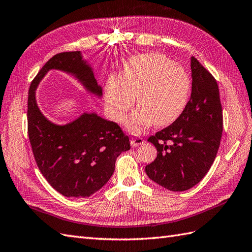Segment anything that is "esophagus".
Returning a JSON list of instances; mask_svg holds the SVG:
<instances>
[{
  "instance_id": "obj_1",
  "label": "esophagus",
  "mask_w": 252,
  "mask_h": 252,
  "mask_svg": "<svg viewBox=\"0 0 252 252\" xmlns=\"http://www.w3.org/2000/svg\"><path fill=\"white\" fill-rule=\"evenodd\" d=\"M142 144H144V139L140 136H133L131 138V145L133 146V147H135V146H139Z\"/></svg>"
}]
</instances>
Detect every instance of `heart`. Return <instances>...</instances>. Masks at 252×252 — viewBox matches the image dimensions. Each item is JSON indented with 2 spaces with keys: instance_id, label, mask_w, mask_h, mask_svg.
I'll return each mask as SVG.
<instances>
[{
  "instance_id": "obj_1",
  "label": "heart",
  "mask_w": 252,
  "mask_h": 252,
  "mask_svg": "<svg viewBox=\"0 0 252 252\" xmlns=\"http://www.w3.org/2000/svg\"><path fill=\"white\" fill-rule=\"evenodd\" d=\"M191 80L184 67L159 54L136 56L124 67L122 79L110 77L105 88L109 116L121 121L134 101L138 108L126 118L125 126L138 133L151 124H172L184 112L190 96Z\"/></svg>"
}]
</instances>
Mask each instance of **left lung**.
Returning <instances> with one entry per match:
<instances>
[{
  "label": "left lung",
  "instance_id": "1",
  "mask_svg": "<svg viewBox=\"0 0 252 252\" xmlns=\"http://www.w3.org/2000/svg\"><path fill=\"white\" fill-rule=\"evenodd\" d=\"M190 66L192 90L184 112L148 138L158 155L145 172L155 183L175 192L191 189L207 174L223 128L217 81L194 57Z\"/></svg>",
  "mask_w": 252,
  "mask_h": 252
}]
</instances>
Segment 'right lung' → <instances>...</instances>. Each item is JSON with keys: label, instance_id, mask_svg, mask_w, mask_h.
Listing matches in <instances>:
<instances>
[{"label": "right lung", "instance_id": "right-lung-1", "mask_svg": "<svg viewBox=\"0 0 252 252\" xmlns=\"http://www.w3.org/2000/svg\"><path fill=\"white\" fill-rule=\"evenodd\" d=\"M51 69L71 75L84 89L103 95L91 64L80 51L54 56L40 69L29 90L28 131L40 173L66 197H89L107 184L118 156L131 148L128 137L113 121L84 112L65 125L50 121L39 109L36 89Z\"/></svg>", "mask_w": 252, "mask_h": 252}]
</instances>
